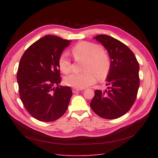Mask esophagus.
<instances>
[{
    "label": "esophagus",
    "mask_w": 158,
    "mask_h": 158,
    "mask_svg": "<svg viewBox=\"0 0 158 158\" xmlns=\"http://www.w3.org/2000/svg\"><path fill=\"white\" fill-rule=\"evenodd\" d=\"M73 93H77V92H78L79 91H80L81 89H77V88H73Z\"/></svg>",
    "instance_id": "34e87169"
}]
</instances>
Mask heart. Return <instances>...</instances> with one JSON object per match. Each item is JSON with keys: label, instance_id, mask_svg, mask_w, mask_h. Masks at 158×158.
<instances>
[{"label": "heart", "instance_id": "b5f03b06", "mask_svg": "<svg viewBox=\"0 0 158 158\" xmlns=\"http://www.w3.org/2000/svg\"><path fill=\"white\" fill-rule=\"evenodd\" d=\"M76 60H84L82 73H72L66 76L64 84L77 89H83L95 82V74L99 78L106 76L111 67V60L107 52L101 47L94 43L82 41L74 45L71 50ZM58 66L64 74H68L71 63L66 52L61 53L59 57Z\"/></svg>", "mask_w": 158, "mask_h": 158}]
</instances>
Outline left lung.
<instances>
[{"mask_svg":"<svg viewBox=\"0 0 158 158\" xmlns=\"http://www.w3.org/2000/svg\"><path fill=\"white\" fill-rule=\"evenodd\" d=\"M94 39L108 52L111 67L107 76V89H96L90 107L98 115L114 119L126 114L135 102L139 88V64L133 52L114 38L98 35Z\"/></svg>","mask_w":158,"mask_h":158,"instance_id":"obj_1","label":"left lung"}]
</instances>
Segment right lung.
<instances>
[{
    "label": "right lung",
    "mask_w": 158,
    "mask_h": 158,
    "mask_svg": "<svg viewBox=\"0 0 158 158\" xmlns=\"http://www.w3.org/2000/svg\"><path fill=\"white\" fill-rule=\"evenodd\" d=\"M71 41L55 35L43 37L30 45L19 63L17 81L21 101L31 115L54 121L68 109L73 92L61 82L58 60Z\"/></svg>",
    "instance_id": "right-lung-1"
}]
</instances>
